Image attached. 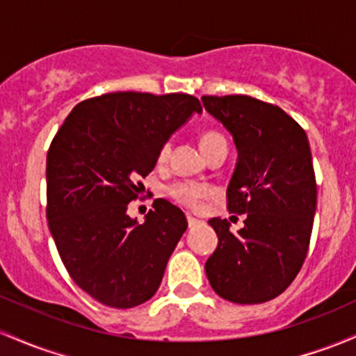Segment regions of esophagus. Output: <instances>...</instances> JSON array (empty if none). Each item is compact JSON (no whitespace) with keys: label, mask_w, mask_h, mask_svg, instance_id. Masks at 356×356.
I'll return each instance as SVG.
<instances>
[{"label":"esophagus","mask_w":356,"mask_h":356,"mask_svg":"<svg viewBox=\"0 0 356 356\" xmlns=\"http://www.w3.org/2000/svg\"><path fill=\"white\" fill-rule=\"evenodd\" d=\"M187 225H189V228H196V226L201 225V221L196 220V218H193L191 214H187Z\"/></svg>","instance_id":"1"}]
</instances>
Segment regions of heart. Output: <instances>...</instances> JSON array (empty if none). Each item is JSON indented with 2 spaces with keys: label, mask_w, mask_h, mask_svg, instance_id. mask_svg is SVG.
I'll list each match as a JSON object with an SVG mask.
<instances>
[{
  "label": "heart",
  "mask_w": 356,
  "mask_h": 356,
  "mask_svg": "<svg viewBox=\"0 0 356 356\" xmlns=\"http://www.w3.org/2000/svg\"><path fill=\"white\" fill-rule=\"evenodd\" d=\"M226 145L225 136L218 131H206L201 136V148L202 152H208L211 148ZM170 155V142H165L159 152L160 162H165ZM206 189L202 186L194 184V182H177V184L169 187V196L179 204L186 206V208H196L202 197H204Z\"/></svg>",
  "instance_id": "heart-1"
}]
</instances>
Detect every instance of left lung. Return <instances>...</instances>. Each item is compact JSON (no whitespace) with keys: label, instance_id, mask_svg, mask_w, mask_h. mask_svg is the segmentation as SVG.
I'll return each mask as SVG.
<instances>
[{"label":"left lung","instance_id":"left-lung-1","mask_svg":"<svg viewBox=\"0 0 356 356\" xmlns=\"http://www.w3.org/2000/svg\"><path fill=\"white\" fill-rule=\"evenodd\" d=\"M235 142L228 209L243 228L213 218L218 247L204 265L211 287L236 304L267 302L296 279L311 240L316 179L306 131L284 109L250 96H202Z\"/></svg>","mask_w":356,"mask_h":356}]
</instances>
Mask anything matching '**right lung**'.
<instances>
[{
    "mask_svg": "<svg viewBox=\"0 0 356 356\" xmlns=\"http://www.w3.org/2000/svg\"><path fill=\"white\" fill-rule=\"evenodd\" d=\"M197 97L172 92H109L77 104L47 154V220L65 268L101 304L128 309L157 292L187 229L177 206L155 199L140 225L128 216L165 142Z\"/></svg>",
    "mask_w": 356,
    "mask_h": 356,
    "instance_id": "1",
    "label": "right lung"
}]
</instances>
